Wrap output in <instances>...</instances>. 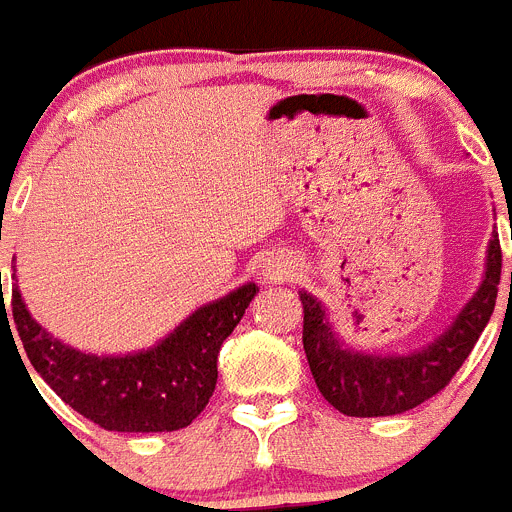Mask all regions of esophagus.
Wrapping results in <instances>:
<instances>
[{
    "mask_svg": "<svg viewBox=\"0 0 512 512\" xmlns=\"http://www.w3.org/2000/svg\"><path fill=\"white\" fill-rule=\"evenodd\" d=\"M266 277H269V279H287V277H292V266L282 264V261H274V264L266 266Z\"/></svg>",
    "mask_w": 512,
    "mask_h": 512,
    "instance_id": "obj_1",
    "label": "esophagus"
}]
</instances>
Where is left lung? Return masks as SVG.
Instances as JSON below:
<instances>
[{
	"instance_id": "1",
	"label": "left lung",
	"mask_w": 512,
	"mask_h": 512,
	"mask_svg": "<svg viewBox=\"0 0 512 512\" xmlns=\"http://www.w3.org/2000/svg\"><path fill=\"white\" fill-rule=\"evenodd\" d=\"M503 269L500 238L487 243L485 274L477 292L467 300L446 328L410 354H364L346 346L328 318L323 302L302 289V346L320 395L343 415L379 418L418 408L420 402L451 382L459 366L472 354L495 310L497 284ZM512 284V274H510Z\"/></svg>"
}]
</instances>
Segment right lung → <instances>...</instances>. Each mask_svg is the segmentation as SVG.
<instances>
[{
  "mask_svg": "<svg viewBox=\"0 0 512 512\" xmlns=\"http://www.w3.org/2000/svg\"><path fill=\"white\" fill-rule=\"evenodd\" d=\"M12 279V318L35 372L76 413L120 433L179 431L205 410L217 384L220 346L259 292L246 282L197 307L151 348L99 356L48 333L27 310L15 274ZM2 315H7L4 305Z\"/></svg>",
  "mask_w": 512,
  "mask_h": 512,
  "instance_id": "1",
  "label": "right lung"
}]
</instances>
